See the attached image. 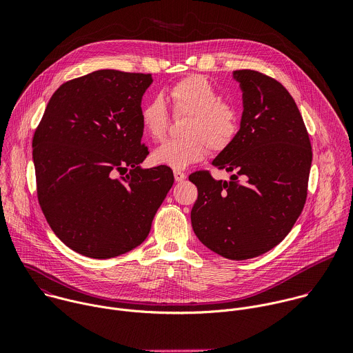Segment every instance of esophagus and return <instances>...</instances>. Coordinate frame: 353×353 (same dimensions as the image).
<instances>
[{"instance_id": "esophagus-1", "label": "esophagus", "mask_w": 353, "mask_h": 353, "mask_svg": "<svg viewBox=\"0 0 353 353\" xmlns=\"http://www.w3.org/2000/svg\"><path fill=\"white\" fill-rule=\"evenodd\" d=\"M174 180L177 181V183H181L183 180H185V173H183V172H180V170H174Z\"/></svg>"}]
</instances>
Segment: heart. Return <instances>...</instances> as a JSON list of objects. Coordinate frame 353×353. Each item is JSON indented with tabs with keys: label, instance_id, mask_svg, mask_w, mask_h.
<instances>
[{
	"label": "heart",
	"instance_id": "1",
	"mask_svg": "<svg viewBox=\"0 0 353 353\" xmlns=\"http://www.w3.org/2000/svg\"><path fill=\"white\" fill-rule=\"evenodd\" d=\"M168 96L176 114H187L183 138L165 141L158 146L152 159L155 163L181 170L191 163L203 161L208 148L221 152L239 131V113L234 106L223 102L221 93L204 77L191 75L174 83ZM143 131L152 138L165 137L169 113L161 96L149 99L141 109Z\"/></svg>",
	"mask_w": 353,
	"mask_h": 353
}]
</instances>
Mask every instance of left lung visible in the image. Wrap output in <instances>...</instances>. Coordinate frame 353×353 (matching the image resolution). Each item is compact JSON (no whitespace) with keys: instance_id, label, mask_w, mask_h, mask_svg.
<instances>
[{"instance_id":"obj_1","label":"left lung","mask_w":353,"mask_h":353,"mask_svg":"<svg viewBox=\"0 0 353 353\" xmlns=\"http://www.w3.org/2000/svg\"><path fill=\"white\" fill-rule=\"evenodd\" d=\"M243 114L233 141L212 161L230 181L208 172L188 179L198 198L191 210L195 236L229 260L259 257L279 244L303 211L312 145L290 93L251 70L233 71Z\"/></svg>"}]
</instances>
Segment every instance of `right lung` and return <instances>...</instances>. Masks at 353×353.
I'll return each mask as SVG.
<instances>
[{"label": "right lung", "instance_id": "1", "mask_svg": "<svg viewBox=\"0 0 353 353\" xmlns=\"http://www.w3.org/2000/svg\"><path fill=\"white\" fill-rule=\"evenodd\" d=\"M152 82L150 74L116 70L68 81L34 132L41 211L56 236L85 257L112 259L138 247L173 185L170 168L141 166L148 155L141 100Z\"/></svg>", "mask_w": 353, "mask_h": 353}]
</instances>
